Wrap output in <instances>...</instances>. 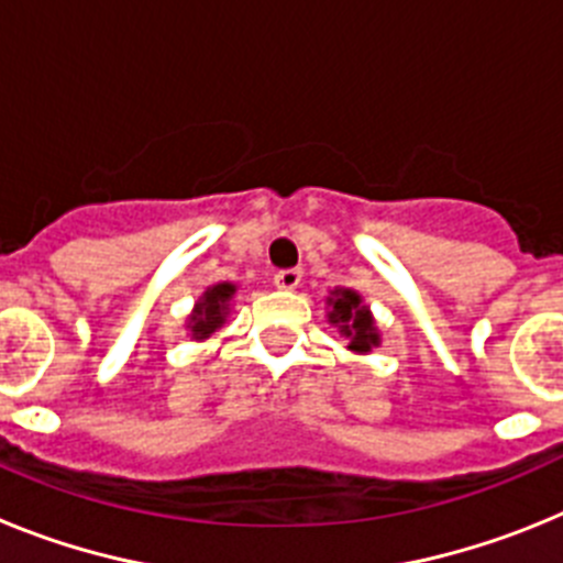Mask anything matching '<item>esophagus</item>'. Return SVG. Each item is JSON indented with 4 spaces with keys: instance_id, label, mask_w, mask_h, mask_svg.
<instances>
[{
    "instance_id": "1",
    "label": "esophagus",
    "mask_w": 563,
    "mask_h": 563,
    "mask_svg": "<svg viewBox=\"0 0 563 563\" xmlns=\"http://www.w3.org/2000/svg\"><path fill=\"white\" fill-rule=\"evenodd\" d=\"M301 276H305V273L298 271V267H287V271H278L276 276H273V282H276L278 290H296V287L301 285Z\"/></svg>"
}]
</instances>
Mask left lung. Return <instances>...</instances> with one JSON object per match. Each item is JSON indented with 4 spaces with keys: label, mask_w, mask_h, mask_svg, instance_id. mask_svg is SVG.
Instances as JSON below:
<instances>
[{
    "label": "left lung",
    "mask_w": 563,
    "mask_h": 563,
    "mask_svg": "<svg viewBox=\"0 0 563 563\" xmlns=\"http://www.w3.org/2000/svg\"><path fill=\"white\" fill-rule=\"evenodd\" d=\"M330 310V324H335L341 330L343 338H350L352 352H372L380 343L377 335L375 318H372L369 307L363 305V298L357 296L350 287H335L332 296L327 298Z\"/></svg>",
    "instance_id": "1"
}]
</instances>
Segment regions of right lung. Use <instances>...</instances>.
Segmentation results:
<instances>
[{
	"label": "right lung",
	"mask_w": 563,
	"mask_h": 563,
	"mask_svg": "<svg viewBox=\"0 0 563 563\" xmlns=\"http://www.w3.org/2000/svg\"><path fill=\"white\" fill-rule=\"evenodd\" d=\"M233 292H236V285H231V282H220V285L208 287V290L202 292V298L197 301V307H194L191 318H188L191 338L202 341V338H208L213 330H220V327L225 324Z\"/></svg>",
	"instance_id": "1"
}]
</instances>
